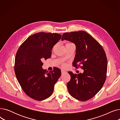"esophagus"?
<instances>
[{
	"label": "esophagus",
	"instance_id": "esophagus-1",
	"mask_svg": "<svg viewBox=\"0 0 120 120\" xmlns=\"http://www.w3.org/2000/svg\"><path fill=\"white\" fill-rule=\"evenodd\" d=\"M61 72H62V73L63 74V73H66V71H64V70H61Z\"/></svg>",
	"mask_w": 120,
	"mask_h": 120
}]
</instances>
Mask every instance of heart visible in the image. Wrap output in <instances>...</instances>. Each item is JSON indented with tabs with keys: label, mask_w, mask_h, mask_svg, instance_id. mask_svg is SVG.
<instances>
[{
	"label": "heart",
	"mask_w": 120,
	"mask_h": 120,
	"mask_svg": "<svg viewBox=\"0 0 120 120\" xmlns=\"http://www.w3.org/2000/svg\"><path fill=\"white\" fill-rule=\"evenodd\" d=\"M67 44H71V43H67Z\"/></svg>",
	"instance_id": "obj_1"
}]
</instances>
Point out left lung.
<instances>
[{
  "label": "left lung",
  "instance_id": "1",
  "mask_svg": "<svg viewBox=\"0 0 120 120\" xmlns=\"http://www.w3.org/2000/svg\"><path fill=\"white\" fill-rule=\"evenodd\" d=\"M73 42L76 54L72 66L84 70L83 73L68 71L71 80L67 84L73 98L86 101L95 96L103 87L106 77L108 61L102 46L90 34L83 30L66 33L62 40Z\"/></svg>",
  "mask_w": 120,
  "mask_h": 120
}]
</instances>
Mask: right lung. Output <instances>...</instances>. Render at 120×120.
I'll return each mask as SVG.
<instances>
[{"instance_id": "1", "label": "right lung", "mask_w": 120, "mask_h": 120, "mask_svg": "<svg viewBox=\"0 0 120 120\" xmlns=\"http://www.w3.org/2000/svg\"><path fill=\"white\" fill-rule=\"evenodd\" d=\"M56 33L41 32L29 37L20 45L15 55V72L22 89L35 100L42 101L52 95L54 86L61 75L55 67L46 71L43 60L49 58L51 50L61 38Z\"/></svg>"}]
</instances>
